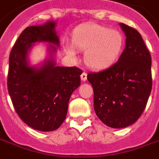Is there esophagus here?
<instances>
[{"mask_svg":"<svg viewBox=\"0 0 159 159\" xmlns=\"http://www.w3.org/2000/svg\"><path fill=\"white\" fill-rule=\"evenodd\" d=\"M81 79H82V81H83V82H85V81L87 80V73H86V72H83V73H82V75H81Z\"/></svg>","mask_w":159,"mask_h":159,"instance_id":"esophagus-1","label":"esophagus"}]
</instances>
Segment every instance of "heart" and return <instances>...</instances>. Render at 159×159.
I'll return each mask as SVG.
<instances>
[{"instance_id":"heart-1","label":"heart","mask_w":159,"mask_h":159,"mask_svg":"<svg viewBox=\"0 0 159 159\" xmlns=\"http://www.w3.org/2000/svg\"><path fill=\"white\" fill-rule=\"evenodd\" d=\"M124 47V37L118 30L99 24L79 26L73 33L72 45L66 44L65 52L76 58V51L84 52V62L94 70H105L116 63Z\"/></svg>"}]
</instances>
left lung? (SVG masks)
<instances>
[{
    "mask_svg": "<svg viewBox=\"0 0 159 159\" xmlns=\"http://www.w3.org/2000/svg\"><path fill=\"white\" fill-rule=\"evenodd\" d=\"M126 35V47L109 68L88 74L94 89V109L102 122L112 128L134 124L145 110L152 80V57L141 35L120 23Z\"/></svg>",
    "mask_w": 159,
    "mask_h": 159,
    "instance_id": "1",
    "label": "left lung"
}]
</instances>
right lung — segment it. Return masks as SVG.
Segmentation results:
<instances>
[{
  "label": "right lung",
  "instance_id": "add662e5",
  "mask_svg": "<svg viewBox=\"0 0 159 159\" xmlns=\"http://www.w3.org/2000/svg\"><path fill=\"white\" fill-rule=\"evenodd\" d=\"M56 25L50 20L26 27L9 56L7 90L14 109L27 126L41 132L54 131L62 125L83 73L77 67L56 65L54 57L60 45ZM40 42L48 43V56L38 66H31L30 52Z\"/></svg>",
  "mask_w": 159,
  "mask_h": 159
}]
</instances>
